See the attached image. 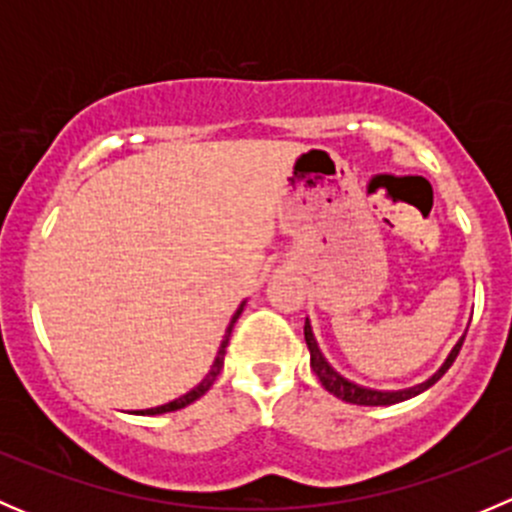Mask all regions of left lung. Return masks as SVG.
Instances as JSON below:
<instances>
[{"label": "left lung", "instance_id": "left-lung-1", "mask_svg": "<svg viewBox=\"0 0 512 512\" xmlns=\"http://www.w3.org/2000/svg\"><path fill=\"white\" fill-rule=\"evenodd\" d=\"M463 339H466V334L453 344V349L448 352L446 361L438 366L436 374L428 376V379L421 381V384L406 386V389H369V386H361L356 384V381L347 379V376H342L332 364H329L327 356H324L322 349H319L317 337H314L312 332V324H309V319L304 322V342H307L309 347V364H312V371L317 374V379L322 381V386L329 391V394H334L337 399L347 401V404H356V406H391V404H399V401L414 399V396L423 394L426 389H431V386L436 384L448 369H451V364L456 361L458 352H461Z\"/></svg>", "mask_w": 512, "mask_h": 512}]
</instances>
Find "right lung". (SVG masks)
<instances>
[{"label":"right lung","instance_id":"add662e5","mask_svg":"<svg viewBox=\"0 0 512 512\" xmlns=\"http://www.w3.org/2000/svg\"><path fill=\"white\" fill-rule=\"evenodd\" d=\"M242 309H245V302H242L240 307H237V312L232 314L230 324H227V329H225V337H223V342H220V349H218V354H215V361H213V366H210V371H208V374H205V379L200 381L198 386H193V389H190L188 394L178 396V399L168 401V404H163V406H153V409L131 411V414H136V416H158V414H168V411H178V409H185V406H188V404H193V401H198L200 396H205V394H208V389H210V386L215 384V379H218V374H220V371H223V364H225V347H227V342H230V332H232V327H235L237 317H240V314H242Z\"/></svg>","mask_w":512,"mask_h":512}]
</instances>
